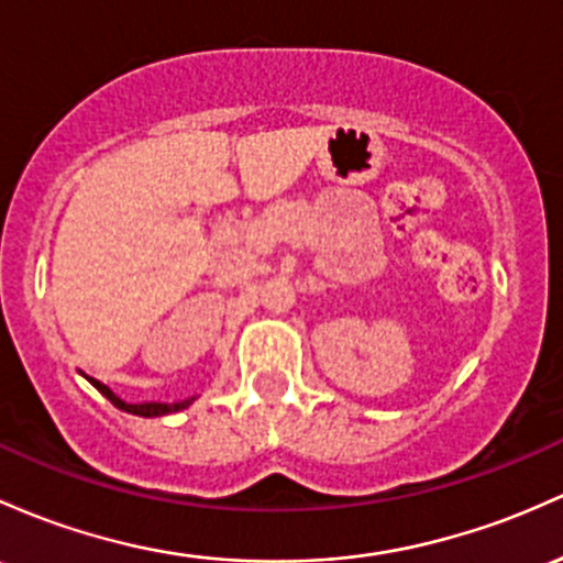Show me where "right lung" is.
<instances>
[{
	"label": "right lung",
	"instance_id": "obj_1",
	"mask_svg": "<svg viewBox=\"0 0 563 563\" xmlns=\"http://www.w3.org/2000/svg\"><path fill=\"white\" fill-rule=\"evenodd\" d=\"M79 374H82V372H79ZM82 376H85V374H82ZM85 379H88L90 385L96 387V390L103 395V398H109L111 404L117 406V409H122V411H128V413H135V417H165V413H176V411H184V409H187V406L195 404V398H187V400H176V404H159V400H146V404H128V400H122L120 395H114V393H111L109 387L103 385V382L92 379V376H85Z\"/></svg>",
	"mask_w": 563,
	"mask_h": 563
}]
</instances>
